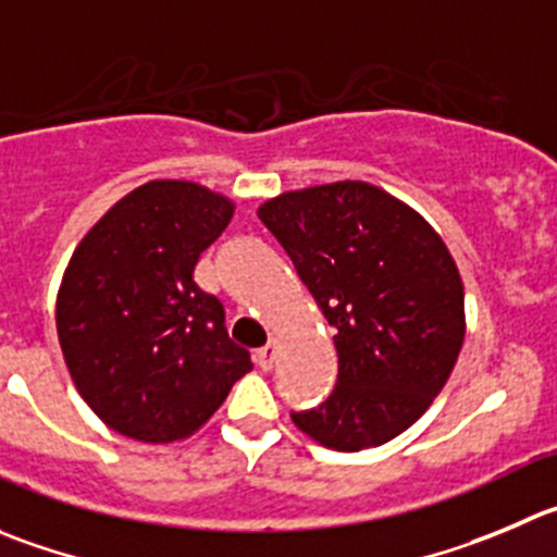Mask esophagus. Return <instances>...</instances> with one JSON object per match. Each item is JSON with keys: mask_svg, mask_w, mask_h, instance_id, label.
Returning <instances> with one entry per match:
<instances>
[{"mask_svg": "<svg viewBox=\"0 0 557 557\" xmlns=\"http://www.w3.org/2000/svg\"><path fill=\"white\" fill-rule=\"evenodd\" d=\"M275 355H278V344L268 342V344H264V347L257 349V355H253V358H257L259 369L270 372V369H273V363H275Z\"/></svg>", "mask_w": 557, "mask_h": 557, "instance_id": "esophagus-1", "label": "esophagus"}]
</instances>
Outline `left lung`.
<instances>
[{"mask_svg": "<svg viewBox=\"0 0 557 557\" xmlns=\"http://www.w3.org/2000/svg\"><path fill=\"white\" fill-rule=\"evenodd\" d=\"M336 331V388L293 412L333 451L383 446L443 391L465 338V287L446 243L396 196L342 180L257 210Z\"/></svg>", "mask_w": 557, "mask_h": 557, "instance_id": "left-lung-1", "label": "left lung"}]
</instances>
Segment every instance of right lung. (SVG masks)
I'll list each match as a JSON object with an SVG mask.
<instances>
[{"label": "right lung", "mask_w": 557, "mask_h": 557, "mask_svg": "<svg viewBox=\"0 0 557 557\" xmlns=\"http://www.w3.org/2000/svg\"><path fill=\"white\" fill-rule=\"evenodd\" d=\"M226 196L150 180L84 235L57 295V333L82 399L114 432L183 441L251 372L224 306L194 268L232 221Z\"/></svg>", "instance_id": "obj_1"}]
</instances>
